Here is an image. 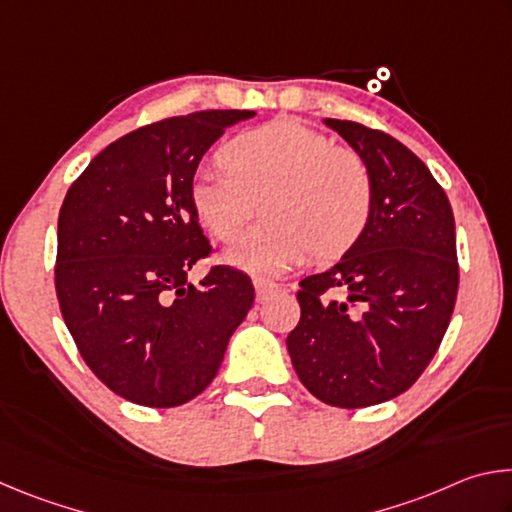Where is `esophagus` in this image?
I'll list each match as a JSON object with an SVG mask.
<instances>
[{
    "instance_id": "obj_1",
    "label": "esophagus",
    "mask_w": 512,
    "mask_h": 512,
    "mask_svg": "<svg viewBox=\"0 0 512 512\" xmlns=\"http://www.w3.org/2000/svg\"><path fill=\"white\" fill-rule=\"evenodd\" d=\"M253 284H255V293H257V300H259V302L273 298L275 293L282 291L280 284H275V282H271V280H264V277H255Z\"/></svg>"
}]
</instances>
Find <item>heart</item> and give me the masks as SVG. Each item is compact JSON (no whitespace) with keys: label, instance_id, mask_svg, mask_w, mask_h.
<instances>
[{"label":"heart","instance_id":"obj_1","mask_svg":"<svg viewBox=\"0 0 512 512\" xmlns=\"http://www.w3.org/2000/svg\"><path fill=\"white\" fill-rule=\"evenodd\" d=\"M225 173H198L189 201L210 235L235 241L250 219H268L228 250L246 271H280L309 250L318 262L343 257L366 235L375 187L359 153L296 119H275L225 142Z\"/></svg>","mask_w":512,"mask_h":512}]
</instances>
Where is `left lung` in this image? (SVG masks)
I'll use <instances>...</instances> for the list:
<instances>
[{
    "mask_svg": "<svg viewBox=\"0 0 512 512\" xmlns=\"http://www.w3.org/2000/svg\"><path fill=\"white\" fill-rule=\"evenodd\" d=\"M325 124L368 164L375 210L339 264L300 282L287 348L311 395L363 409L411 388L443 341L458 291L456 228L443 187L402 142L357 121Z\"/></svg>",
    "mask_w": 512,
    "mask_h": 512,
    "instance_id": "8db88e82",
    "label": "left lung"
}]
</instances>
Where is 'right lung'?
Returning a JSON list of instances; mask_svg holds the SVG:
<instances>
[{
  "label": "right lung",
  "mask_w": 512,
  "mask_h": 512,
  "mask_svg": "<svg viewBox=\"0 0 512 512\" xmlns=\"http://www.w3.org/2000/svg\"><path fill=\"white\" fill-rule=\"evenodd\" d=\"M253 110H203L142 126L106 146L58 214L56 296L83 361L128 402L171 409L203 393L253 307L246 273L212 266L189 201L198 162Z\"/></svg>",
  "instance_id": "right-lung-1"
}]
</instances>
